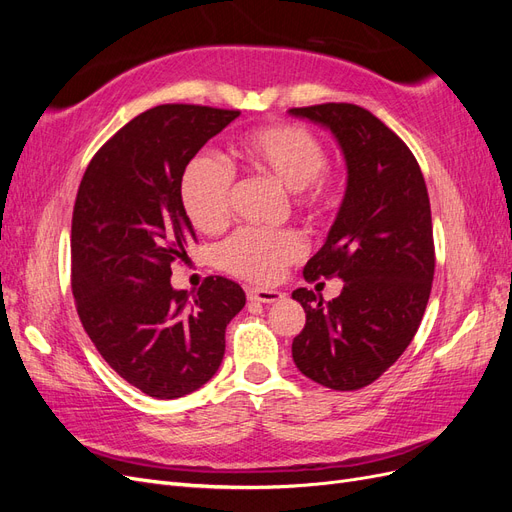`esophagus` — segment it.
<instances>
[{
	"label": "esophagus",
	"instance_id": "1",
	"mask_svg": "<svg viewBox=\"0 0 512 512\" xmlns=\"http://www.w3.org/2000/svg\"><path fill=\"white\" fill-rule=\"evenodd\" d=\"M247 299L258 303H277L284 299L280 290H267V288H247Z\"/></svg>",
	"mask_w": 512,
	"mask_h": 512
}]
</instances>
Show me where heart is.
Wrapping results in <instances>:
<instances>
[{"label": "heart", "instance_id": "1", "mask_svg": "<svg viewBox=\"0 0 512 512\" xmlns=\"http://www.w3.org/2000/svg\"><path fill=\"white\" fill-rule=\"evenodd\" d=\"M241 170L265 177L290 190V203L299 213L316 218L335 203V175L324 164L327 149L320 136L301 123H267L237 138L232 145ZM179 200L188 220L203 232H220L232 218L235 175L209 156H196L179 181ZM303 254V241L294 230L241 228L220 247V265L250 282H275L284 267Z\"/></svg>", "mask_w": 512, "mask_h": 512}]
</instances>
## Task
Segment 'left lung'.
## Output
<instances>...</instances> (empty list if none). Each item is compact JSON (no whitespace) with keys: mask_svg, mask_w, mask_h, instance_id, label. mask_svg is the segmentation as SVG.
Listing matches in <instances>:
<instances>
[{"mask_svg":"<svg viewBox=\"0 0 512 512\" xmlns=\"http://www.w3.org/2000/svg\"><path fill=\"white\" fill-rule=\"evenodd\" d=\"M290 113L327 126L348 166L327 243L303 269L307 282L339 277L344 288L329 303L307 288L292 292L307 318L292 359L314 382L356 391L378 380L421 327L436 271L427 185L408 145L367 108L327 102Z\"/></svg>","mask_w":512,"mask_h":512,"instance_id":"left-lung-1","label":"left lung"}]
</instances>
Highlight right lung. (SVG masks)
<instances>
[{"instance_id": "right-lung-1", "label": "right lung", "mask_w": 512, "mask_h": 512, "mask_svg": "<svg viewBox=\"0 0 512 512\" xmlns=\"http://www.w3.org/2000/svg\"><path fill=\"white\" fill-rule=\"evenodd\" d=\"M235 108L160 104L128 121L91 158L72 211V294L85 333L117 374L156 399L200 389L218 371L239 284L209 275L190 299L170 267L196 241L179 200L185 166Z\"/></svg>"}]
</instances>
